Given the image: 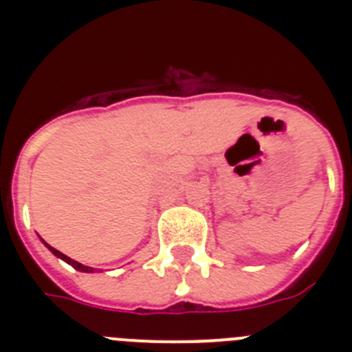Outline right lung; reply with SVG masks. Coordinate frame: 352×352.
<instances>
[{
	"label": "right lung",
	"mask_w": 352,
	"mask_h": 352,
	"mask_svg": "<svg viewBox=\"0 0 352 352\" xmlns=\"http://www.w3.org/2000/svg\"><path fill=\"white\" fill-rule=\"evenodd\" d=\"M45 245H47V243H45ZM47 247H49V245H47ZM49 250H51L52 254H54V256L60 257V259H63L65 263L72 264V266H74V268H76V270H79V272H84V273H91V272H93V268H89V266H84V264H80V263H77V261L70 259V257L65 256V254H61V252H60V250H56V248L49 247Z\"/></svg>",
	"instance_id": "obj_1"
}]
</instances>
